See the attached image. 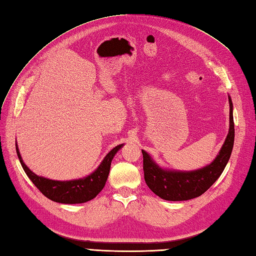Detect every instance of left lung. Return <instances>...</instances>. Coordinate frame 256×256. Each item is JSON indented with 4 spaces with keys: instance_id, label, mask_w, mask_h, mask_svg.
Instances as JSON below:
<instances>
[{
    "instance_id": "obj_1",
    "label": "left lung",
    "mask_w": 256,
    "mask_h": 256,
    "mask_svg": "<svg viewBox=\"0 0 256 256\" xmlns=\"http://www.w3.org/2000/svg\"><path fill=\"white\" fill-rule=\"evenodd\" d=\"M230 102V130L218 156L212 164L193 172H173L160 168L144 150L143 171L150 189L159 198L166 200H187L202 196L222 174L228 162L234 145L235 129L233 104Z\"/></svg>"
}]
</instances>
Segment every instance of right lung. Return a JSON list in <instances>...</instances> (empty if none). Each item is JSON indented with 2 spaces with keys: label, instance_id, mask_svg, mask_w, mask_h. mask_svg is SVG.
<instances>
[{
  "label": "right lung",
  "instance_id": "right-lung-1",
  "mask_svg": "<svg viewBox=\"0 0 256 256\" xmlns=\"http://www.w3.org/2000/svg\"><path fill=\"white\" fill-rule=\"evenodd\" d=\"M122 146V144L115 146L114 148L104 157L102 164L94 173H92L88 177L81 178V180H69V182H58L52 180L42 176H37L24 164L22 161L19 150L16 144V150L20 164L24 170V172L28 176L32 182L36 186L44 196H47L51 200L56 203L63 204H81L88 200H90L97 196L98 193L104 187L110 172L111 161L115 154Z\"/></svg>",
  "mask_w": 256,
  "mask_h": 256
}]
</instances>
